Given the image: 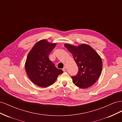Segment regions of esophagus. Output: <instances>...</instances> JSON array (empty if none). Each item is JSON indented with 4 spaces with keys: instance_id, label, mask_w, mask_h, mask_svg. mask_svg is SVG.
<instances>
[{
    "instance_id": "esophagus-1",
    "label": "esophagus",
    "mask_w": 122,
    "mask_h": 122,
    "mask_svg": "<svg viewBox=\"0 0 122 122\" xmlns=\"http://www.w3.org/2000/svg\"><path fill=\"white\" fill-rule=\"evenodd\" d=\"M62 71H63L64 72H65V71H66V68L65 67H64L63 68H62Z\"/></svg>"
}]
</instances>
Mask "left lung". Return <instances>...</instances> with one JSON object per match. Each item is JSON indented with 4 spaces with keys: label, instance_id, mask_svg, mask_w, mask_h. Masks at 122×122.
<instances>
[{
    "label": "left lung",
    "instance_id": "left-lung-1",
    "mask_svg": "<svg viewBox=\"0 0 122 122\" xmlns=\"http://www.w3.org/2000/svg\"><path fill=\"white\" fill-rule=\"evenodd\" d=\"M65 46L73 55L78 68L77 75L71 77L73 83L81 88L92 86L101 74L102 61L100 56L87 44L77 47L65 44Z\"/></svg>",
    "mask_w": 122,
    "mask_h": 122
}]
</instances>
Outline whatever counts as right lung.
<instances>
[{
    "label": "right lung",
    "mask_w": 122,
    "mask_h": 122,
    "mask_svg": "<svg viewBox=\"0 0 122 122\" xmlns=\"http://www.w3.org/2000/svg\"><path fill=\"white\" fill-rule=\"evenodd\" d=\"M56 44L48 42L45 40L36 43L29 52L25 62V70L31 81L42 87L54 83L57 76L63 73L55 67L48 55Z\"/></svg>",
    "instance_id": "right-lung-1"
}]
</instances>
